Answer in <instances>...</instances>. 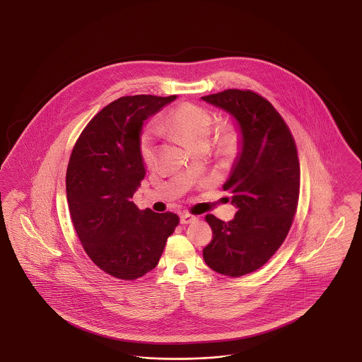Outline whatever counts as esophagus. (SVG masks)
Returning <instances> with one entry per match:
<instances>
[{"label": "esophagus", "mask_w": 362, "mask_h": 362, "mask_svg": "<svg viewBox=\"0 0 362 362\" xmlns=\"http://www.w3.org/2000/svg\"><path fill=\"white\" fill-rule=\"evenodd\" d=\"M194 221H197V217H195V216H192V214H189V213H182V214H180V223H182V224H191V223H194Z\"/></svg>", "instance_id": "esophagus-1"}]
</instances>
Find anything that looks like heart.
Masks as SVG:
<instances>
[{
    "label": "heart",
    "instance_id": "obj_1",
    "mask_svg": "<svg viewBox=\"0 0 362 362\" xmlns=\"http://www.w3.org/2000/svg\"><path fill=\"white\" fill-rule=\"evenodd\" d=\"M214 119L206 108L197 104L185 103L173 108L167 117L158 123V129L170 132L182 138L191 148L207 145L209 136L213 130ZM239 142V133L232 124L220 129L216 145L220 153H232ZM139 156L145 164H151L155 158V134L152 129L144 130L139 137Z\"/></svg>",
    "mask_w": 362,
    "mask_h": 362
}]
</instances>
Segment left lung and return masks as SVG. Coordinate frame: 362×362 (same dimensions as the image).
Wrapping results in <instances>:
<instances>
[{"label": "left lung", "instance_id": "1", "mask_svg": "<svg viewBox=\"0 0 362 362\" xmlns=\"http://www.w3.org/2000/svg\"><path fill=\"white\" fill-rule=\"evenodd\" d=\"M202 100L230 114L241 134L240 152L223 186L238 211L228 223L205 217L213 240L204 259L220 274L241 276L262 267L288 236L298 204V156L288 124L258 93L226 89Z\"/></svg>", "mask_w": 362, "mask_h": 362}]
</instances>
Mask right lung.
<instances>
[{"label": "right lung", "mask_w": 362, "mask_h": 362, "mask_svg": "<svg viewBox=\"0 0 362 362\" xmlns=\"http://www.w3.org/2000/svg\"><path fill=\"white\" fill-rule=\"evenodd\" d=\"M176 95L123 96L96 114L77 139L66 171L71 223L86 255L110 276L133 281L153 270L179 224L175 213L132 201L145 177L144 121Z\"/></svg>", "instance_id": "1"}]
</instances>
